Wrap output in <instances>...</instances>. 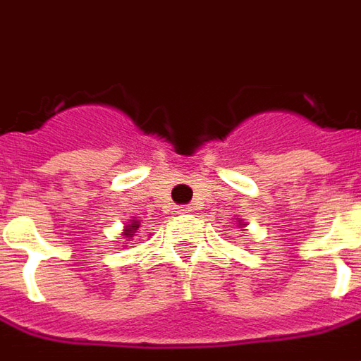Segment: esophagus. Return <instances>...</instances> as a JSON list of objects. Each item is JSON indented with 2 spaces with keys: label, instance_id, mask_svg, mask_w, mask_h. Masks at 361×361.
<instances>
[{
  "label": "esophagus",
  "instance_id": "1",
  "mask_svg": "<svg viewBox=\"0 0 361 361\" xmlns=\"http://www.w3.org/2000/svg\"><path fill=\"white\" fill-rule=\"evenodd\" d=\"M180 212H181V213H191V212H193V209H191L190 205H185V207H181Z\"/></svg>",
  "mask_w": 361,
  "mask_h": 361
}]
</instances>
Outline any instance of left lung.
Masks as SVG:
<instances>
[{
    "mask_svg": "<svg viewBox=\"0 0 361 361\" xmlns=\"http://www.w3.org/2000/svg\"><path fill=\"white\" fill-rule=\"evenodd\" d=\"M239 225H243V223H241V221H239Z\"/></svg>",
    "mask_w": 361,
    "mask_h": 361,
    "instance_id": "left-lung-1",
    "label": "left lung"
}]
</instances>
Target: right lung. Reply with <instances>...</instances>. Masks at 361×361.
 <instances>
[{
	"mask_svg": "<svg viewBox=\"0 0 361 361\" xmlns=\"http://www.w3.org/2000/svg\"><path fill=\"white\" fill-rule=\"evenodd\" d=\"M138 227H140L138 219H130L128 225L124 227V233H122V237H124V239H130V237H134V233L138 231Z\"/></svg>",
	"mask_w": 361,
	"mask_h": 361,
	"instance_id": "right-lung-1",
	"label": "right lung"
}]
</instances>
